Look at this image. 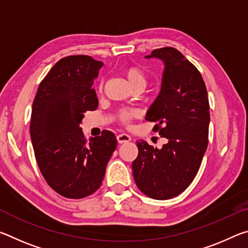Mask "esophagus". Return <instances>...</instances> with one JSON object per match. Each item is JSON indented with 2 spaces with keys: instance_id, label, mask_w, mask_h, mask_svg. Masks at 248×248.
<instances>
[{
  "instance_id": "obj_1",
  "label": "esophagus",
  "mask_w": 248,
  "mask_h": 248,
  "mask_svg": "<svg viewBox=\"0 0 248 248\" xmlns=\"http://www.w3.org/2000/svg\"><path fill=\"white\" fill-rule=\"evenodd\" d=\"M117 141H118L119 144L128 143V142L131 141V138H130V136H128V134L121 133L119 136H117Z\"/></svg>"
}]
</instances>
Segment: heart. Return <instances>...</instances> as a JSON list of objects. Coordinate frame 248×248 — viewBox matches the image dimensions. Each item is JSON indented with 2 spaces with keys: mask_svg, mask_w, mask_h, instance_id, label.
Wrapping results in <instances>:
<instances>
[{
  "mask_svg": "<svg viewBox=\"0 0 248 248\" xmlns=\"http://www.w3.org/2000/svg\"><path fill=\"white\" fill-rule=\"evenodd\" d=\"M124 77L127 78L128 83L130 84V86L136 87L138 85H143L145 86L146 83V78L145 74L143 73V71L141 69L137 68V66H128L127 69L124 70ZM137 116V111L133 110V109H129V110H121L118 112V119L120 120V123H123L124 124H127L130 123V120Z\"/></svg>",
  "mask_w": 248,
  "mask_h": 248,
  "instance_id": "obj_1",
  "label": "heart"
}]
</instances>
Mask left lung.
<instances>
[{"mask_svg":"<svg viewBox=\"0 0 248 248\" xmlns=\"http://www.w3.org/2000/svg\"><path fill=\"white\" fill-rule=\"evenodd\" d=\"M164 63L161 91L145 119L166 138L162 149L137 141L138 157L132 163L139 189L153 199L174 198L189 186L208 146L210 124L205 84L196 66L171 47L156 49L145 59Z\"/></svg>","mask_w":248,"mask_h":248,"instance_id":"obj_1","label":"left lung"}]
</instances>
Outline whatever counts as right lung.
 I'll return each mask as SVG.
<instances>
[{
	"mask_svg": "<svg viewBox=\"0 0 248 248\" xmlns=\"http://www.w3.org/2000/svg\"><path fill=\"white\" fill-rule=\"evenodd\" d=\"M103 65L89 56L61 59L32 103L31 138L37 164L49 186L65 198L81 199L98 189L117 146L111 131L86 141L79 125L86 111L98 107L92 85Z\"/></svg>",
	"mask_w": 248,
	"mask_h": 248,
	"instance_id": "add662e5",
	"label": "right lung"
}]
</instances>
